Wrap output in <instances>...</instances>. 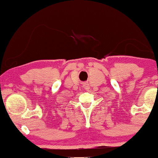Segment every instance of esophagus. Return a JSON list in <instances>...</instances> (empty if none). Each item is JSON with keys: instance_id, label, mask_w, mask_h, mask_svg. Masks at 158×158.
I'll return each mask as SVG.
<instances>
[{"instance_id": "34e87169", "label": "esophagus", "mask_w": 158, "mask_h": 158, "mask_svg": "<svg viewBox=\"0 0 158 158\" xmlns=\"http://www.w3.org/2000/svg\"><path fill=\"white\" fill-rule=\"evenodd\" d=\"M85 88H88V85H86V84H85Z\"/></svg>"}]
</instances>
